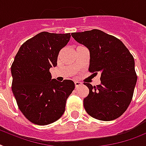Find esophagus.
<instances>
[{
  "label": "esophagus",
  "instance_id": "esophagus-1",
  "mask_svg": "<svg viewBox=\"0 0 146 146\" xmlns=\"http://www.w3.org/2000/svg\"><path fill=\"white\" fill-rule=\"evenodd\" d=\"M74 85H75V87H79V86H80L82 85V83H80V82L79 81H75L74 82Z\"/></svg>",
  "mask_w": 146,
  "mask_h": 146
}]
</instances>
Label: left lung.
I'll return each instance as SVG.
<instances>
[{"mask_svg":"<svg viewBox=\"0 0 146 146\" xmlns=\"http://www.w3.org/2000/svg\"><path fill=\"white\" fill-rule=\"evenodd\" d=\"M72 36L90 50L89 71L101 72L99 85L84 83L90 90L84 99L86 113L102 121L117 119L128 108L137 84L133 56L121 40L100 30Z\"/></svg>","mask_w":146,"mask_h":146,"instance_id":"left-lung-1","label":"left lung"}]
</instances>
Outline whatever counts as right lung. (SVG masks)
Segmentation results:
<instances>
[{"label":"right lung","instance_id":"1","mask_svg":"<svg viewBox=\"0 0 146 146\" xmlns=\"http://www.w3.org/2000/svg\"><path fill=\"white\" fill-rule=\"evenodd\" d=\"M70 33L42 32L20 47L11 66L12 90L19 110L32 123L46 125L58 120L74 82L51 79L50 68L57 65L60 50L70 40Z\"/></svg>","mask_w":146,"mask_h":146}]
</instances>
